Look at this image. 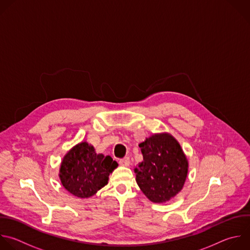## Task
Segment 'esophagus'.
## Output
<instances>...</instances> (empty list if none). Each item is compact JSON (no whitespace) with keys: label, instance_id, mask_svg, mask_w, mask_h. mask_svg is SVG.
Wrapping results in <instances>:
<instances>
[{"label":"esophagus","instance_id":"34e87169","mask_svg":"<svg viewBox=\"0 0 250 250\" xmlns=\"http://www.w3.org/2000/svg\"><path fill=\"white\" fill-rule=\"evenodd\" d=\"M119 163H120V165L121 166H124V167H127V166H129V158L128 157H125V158H123V159H121L120 161H119Z\"/></svg>","mask_w":250,"mask_h":250}]
</instances>
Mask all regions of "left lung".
I'll use <instances>...</instances> for the list:
<instances>
[{
    "instance_id": "obj_1",
    "label": "left lung",
    "mask_w": 250,
    "mask_h": 250,
    "mask_svg": "<svg viewBox=\"0 0 250 250\" xmlns=\"http://www.w3.org/2000/svg\"><path fill=\"white\" fill-rule=\"evenodd\" d=\"M139 147L143 161L134 169L139 188L152 202L169 201L183 189L188 172L180 143L169 133H158Z\"/></svg>"
}]
</instances>
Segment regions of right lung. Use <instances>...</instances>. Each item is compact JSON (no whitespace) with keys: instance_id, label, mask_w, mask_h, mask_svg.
I'll use <instances>...</instances> for the list:
<instances>
[{"instance_id":"right-lung-1","label":"right lung","mask_w":250,"mask_h":250,"mask_svg":"<svg viewBox=\"0 0 250 250\" xmlns=\"http://www.w3.org/2000/svg\"><path fill=\"white\" fill-rule=\"evenodd\" d=\"M118 163L110 156L95 153L87 142H80L63 157L60 168V180L63 188L80 198L93 196L108 184L110 174Z\"/></svg>"}]
</instances>
